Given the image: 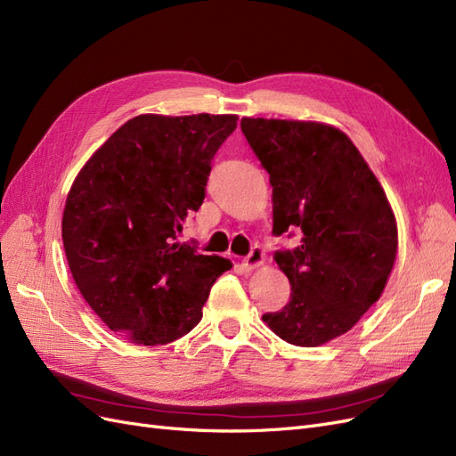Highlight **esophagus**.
Returning a JSON list of instances; mask_svg holds the SVG:
<instances>
[{
    "label": "esophagus",
    "mask_w": 456,
    "mask_h": 456,
    "mask_svg": "<svg viewBox=\"0 0 456 456\" xmlns=\"http://www.w3.org/2000/svg\"><path fill=\"white\" fill-rule=\"evenodd\" d=\"M262 262H265V253H262L260 247L255 245L253 249H251V253L243 258V266L247 270H256L262 265Z\"/></svg>",
    "instance_id": "1"
}]
</instances>
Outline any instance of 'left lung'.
I'll return each instance as SVG.
<instances>
[{
    "label": "left lung",
    "mask_w": 456,
    "mask_h": 456,
    "mask_svg": "<svg viewBox=\"0 0 456 456\" xmlns=\"http://www.w3.org/2000/svg\"><path fill=\"white\" fill-rule=\"evenodd\" d=\"M247 142L270 175L273 233H302L275 262L291 300L265 322L289 344L315 348L380 298L397 253V224L379 178L340 129L320 121L243 118Z\"/></svg>",
    "instance_id": "1"
}]
</instances>
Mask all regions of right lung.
<instances>
[{
  "label": "right lung",
  "instance_id": "obj_1",
  "mask_svg": "<svg viewBox=\"0 0 456 456\" xmlns=\"http://www.w3.org/2000/svg\"><path fill=\"white\" fill-rule=\"evenodd\" d=\"M238 116L142 114L94 151L68 191L62 243L72 278L110 330L159 346L194 329L228 258L176 232L205 200L211 161Z\"/></svg>",
  "mask_w": 456,
  "mask_h": 456
}]
</instances>
